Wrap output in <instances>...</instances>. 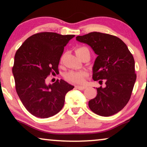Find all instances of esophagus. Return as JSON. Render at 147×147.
I'll return each instance as SVG.
<instances>
[{"label":"esophagus","instance_id":"1","mask_svg":"<svg viewBox=\"0 0 147 147\" xmlns=\"http://www.w3.org/2000/svg\"><path fill=\"white\" fill-rule=\"evenodd\" d=\"M75 88H77V89H78V90H84V89L86 88V87L84 86H76Z\"/></svg>","mask_w":147,"mask_h":147}]
</instances>
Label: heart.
Listing matches in <instances>:
<instances>
[{
    "instance_id": "obj_1",
    "label": "heart",
    "mask_w": 147,
    "mask_h": 147,
    "mask_svg": "<svg viewBox=\"0 0 147 147\" xmlns=\"http://www.w3.org/2000/svg\"><path fill=\"white\" fill-rule=\"evenodd\" d=\"M84 50H88L86 47H80L76 50V52H79ZM87 76L86 72L70 71L65 75V78L68 82L75 84H81L84 82V78Z\"/></svg>"
}]
</instances>
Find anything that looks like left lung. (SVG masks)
<instances>
[{
	"label": "left lung",
	"mask_w": 147,
	"mask_h": 147,
	"mask_svg": "<svg viewBox=\"0 0 147 147\" xmlns=\"http://www.w3.org/2000/svg\"><path fill=\"white\" fill-rule=\"evenodd\" d=\"M76 40L90 45L97 55L92 79L105 82L104 88H96L97 96L88 102L89 108L104 117L116 114L129 102L136 80L132 54L120 38L108 34L94 32Z\"/></svg>",
	"instance_id": "8db88e82"
}]
</instances>
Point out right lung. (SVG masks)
Here are the masks:
<instances>
[{"label":"right lung","mask_w":147,"mask_h":147,"mask_svg":"<svg viewBox=\"0 0 147 147\" xmlns=\"http://www.w3.org/2000/svg\"><path fill=\"white\" fill-rule=\"evenodd\" d=\"M75 35L55 32L37 33L18 49L12 73L16 90L23 106L37 117L48 118L63 107L65 96L73 86L63 79L47 85L45 79L58 72L64 47Z\"/></svg>","instance_id":"obj_1"}]
</instances>
